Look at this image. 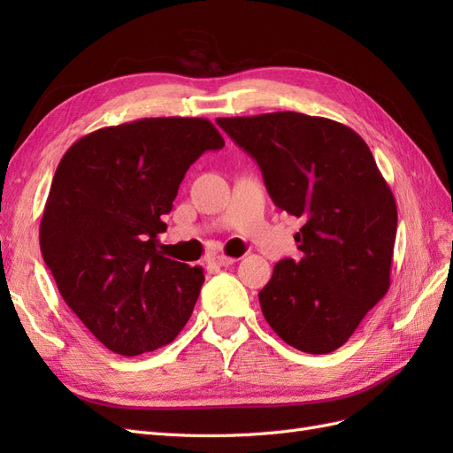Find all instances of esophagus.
I'll return each mask as SVG.
<instances>
[{"label":"esophagus","instance_id":"34e87169","mask_svg":"<svg viewBox=\"0 0 453 453\" xmlns=\"http://www.w3.org/2000/svg\"><path fill=\"white\" fill-rule=\"evenodd\" d=\"M238 258H234V257H226V255H217V257H213V263L217 265V266H230V265H234Z\"/></svg>","mask_w":453,"mask_h":453}]
</instances>
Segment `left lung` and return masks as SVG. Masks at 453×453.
<instances>
[{"label":"left lung","mask_w":453,"mask_h":453,"mask_svg":"<svg viewBox=\"0 0 453 453\" xmlns=\"http://www.w3.org/2000/svg\"><path fill=\"white\" fill-rule=\"evenodd\" d=\"M263 172L273 203L304 225L303 258H283L258 293L265 319L306 353L344 346L389 289L396 203L357 132L278 111L217 119Z\"/></svg>","instance_id":"1"}]
</instances>
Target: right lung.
I'll return each mask as SVG.
<instances>
[{"label": "right lung", "mask_w": 453, "mask_h": 453, "mask_svg": "<svg viewBox=\"0 0 453 453\" xmlns=\"http://www.w3.org/2000/svg\"><path fill=\"white\" fill-rule=\"evenodd\" d=\"M225 147L208 119L158 117L96 130L65 150L39 226L65 304L102 344L134 357L180 334L203 283L166 258V230L190 164Z\"/></svg>", "instance_id": "1"}]
</instances>
